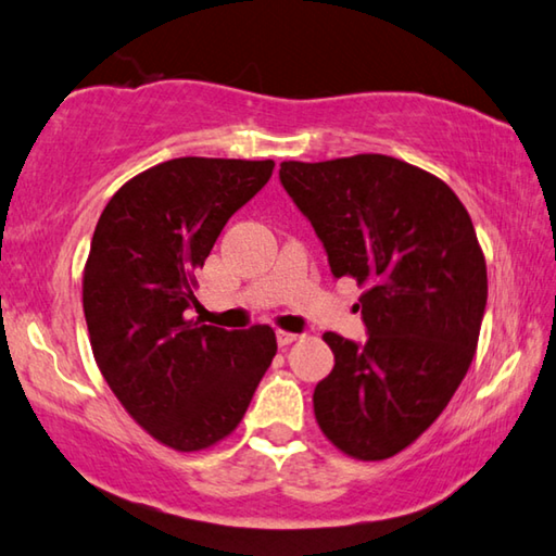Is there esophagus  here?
Here are the masks:
<instances>
[{"label": "esophagus", "instance_id": "obj_1", "mask_svg": "<svg viewBox=\"0 0 556 556\" xmlns=\"http://www.w3.org/2000/svg\"><path fill=\"white\" fill-rule=\"evenodd\" d=\"M299 338V333H289V331H277V343H279V348H285V345H289V343H294Z\"/></svg>", "mask_w": 556, "mask_h": 556}]
</instances>
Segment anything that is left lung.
<instances>
[{
  "label": "left lung",
  "instance_id": "1",
  "mask_svg": "<svg viewBox=\"0 0 556 556\" xmlns=\"http://www.w3.org/2000/svg\"><path fill=\"white\" fill-rule=\"evenodd\" d=\"M279 181L324 242L336 279L368 285V341L324 333L336 365L314 412L333 446L382 460L434 425L473 361L488 275L456 193L384 154L285 162Z\"/></svg>",
  "mask_w": 556,
  "mask_h": 556
}]
</instances>
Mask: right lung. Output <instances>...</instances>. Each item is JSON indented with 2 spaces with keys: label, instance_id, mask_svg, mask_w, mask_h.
I'll list each match as a JSON object with an SVG mask.
<instances>
[{
  "label": "right lung",
  "instance_id": "1",
  "mask_svg": "<svg viewBox=\"0 0 556 556\" xmlns=\"http://www.w3.org/2000/svg\"><path fill=\"white\" fill-rule=\"evenodd\" d=\"M271 168L269 159H172L122 186L92 235L83 275L92 355L131 419L176 451L228 437L277 353L269 326L186 318L195 269Z\"/></svg>",
  "mask_w": 556,
  "mask_h": 556
}]
</instances>
